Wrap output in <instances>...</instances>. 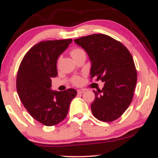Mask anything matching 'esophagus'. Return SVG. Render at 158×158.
Listing matches in <instances>:
<instances>
[{
	"mask_svg": "<svg viewBox=\"0 0 158 158\" xmlns=\"http://www.w3.org/2000/svg\"><path fill=\"white\" fill-rule=\"evenodd\" d=\"M84 92H85V90H83V89H79V90H77V94H83Z\"/></svg>",
	"mask_w": 158,
	"mask_h": 158,
	"instance_id": "34e87169",
	"label": "esophagus"
}]
</instances>
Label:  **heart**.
<instances>
[{
  "label": "heart",
  "mask_w": 158,
  "mask_h": 158,
  "mask_svg": "<svg viewBox=\"0 0 158 158\" xmlns=\"http://www.w3.org/2000/svg\"><path fill=\"white\" fill-rule=\"evenodd\" d=\"M81 52H83V50L81 49H74L71 51V55H72V57H73L74 55ZM73 83L75 84V85H79V84L81 83V78L80 77H75L73 80Z\"/></svg>",
  "instance_id": "1"
}]
</instances>
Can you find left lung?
<instances>
[{"label":"left lung","instance_id":"8db88e82","mask_svg":"<svg viewBox=\"0 0 158 158\" xmlns=\"http://www.w3.org/2000/svg\"><path fill=\"white\" fill-rule=\"evenodd\" d=\"M89 57L90 78L105 82L95 91L92 113L98 120L111 122L119 118L132 101L137 73L132 56L122 43L103 34L75 40Z\"/></svg>","mask_w":158,"mask_h":158}]
</instances>
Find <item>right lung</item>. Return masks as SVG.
<instances>
[{
	"label": "right lung",
	"instance_id": "obj_1",
	"mask_svg": "<svg viewBox=\"0 0 158 158\" xmlns=\"http://www.w3.org/2000/svg\"><path fill=\"white\" fill-rule=\"evenodd\" d=\"M73 40L43 41L31 47L23 57L16 77V89L26 108L34 119L46 126L61 122L77 91L51 90L52 78L57 77V62Z\"/></svg>",
	"mask_w": 158,
	"mask_h": 158
}]
</instances>
